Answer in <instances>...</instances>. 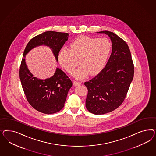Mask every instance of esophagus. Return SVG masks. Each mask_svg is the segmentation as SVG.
<instances>
[{
  "label": "esophagus",
  "instance_id": "1",
  "mask_svg": "<svg viewBox=\"0 0 156 156\" xmlns=\"http://www.w3.org/2000/svg\"><path fill=\"white\" fill-rule=\"evenodd\" d=\"M73 85L74 86H79L80 85V82L78 81H74L73 82Z\"/></svg>",
  "mask_w": 156,
  "mask_h": 156
}]
</instances>
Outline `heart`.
<instances>
[{
    "mask_svg": "<svg viewBox=\"0 0 156 156\" xmlns=\"http://www.w3.org/2000/svg\"><path fill=\"white\" fill-rule=\"evenodd\" d=\"M112 50V44L108 39L83 36L74 39L69 48L61 50L58 61L70 74H73L80 63L81 66L75 73L78 78H83L88 74L95 76L105 68Z\"/></svg>",
    "mask_w": 156,
    "mask_h": 156,
    "instance_id": "obj_1",
    "label": "heart"
}]
</instances>
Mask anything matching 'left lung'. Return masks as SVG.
Segmentation results:
<instances>
[{"label":"left lung","instance_id":"8db88e82","mask_svg":"<svg viewBox=\"0 0 156 156\" xmlns=\"http://www.w3.org/2000/svg\"><path fill=\"white\" fill-rule=\"evenodd\" d=\"M98 33L109 36L112 51L104 69L84 84L88 90L86 109L91 113L104 114L117 109L122 104L133 79L134 67L125 41L109 31Z\"/></svg>","mask_w":156,"mask_h":156}]
</instances>
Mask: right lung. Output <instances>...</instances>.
<instances>
[{
	"mask_svg": "<svg viewBox=\"0 0 156 156\" xmlns=\"http://www.w3.org/2000/svg\"><path fill=\"white\" fill-rule=\"evenodd\" d=\"M69 34L48 31L32 38L27 44L21 62L19 77L26 97L30 105L38 112L51 114L60 111L63 107L71 80L60 69L57 68L54 76L45 80L34 76L25 62L26 55L37 46L45 45L51 48L58 61V54L68 39Z\"/></svg>",
	"mask_w": 156,
	"mask_h": 156,
	"instance_id": "right-lung-1",
	"label": "right lung"
}]
</instances>
